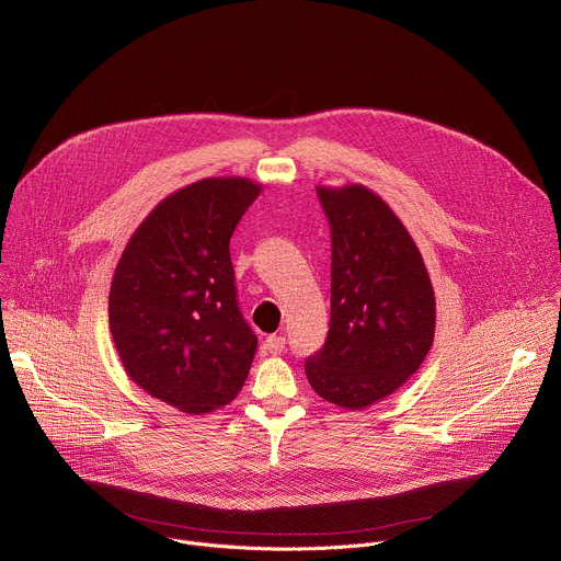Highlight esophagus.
I'll return each mask as SVG.
<instances>
[{
	"label": "esophagus",
	"instance_id": "1",
	"mask_svg": "<svg viewBox=\"0 0 561 561\" xmlns=\"http://www.w3.org/2000/svg\"><path fill=\"white\" fill-rule=\"evenodd\" d=\"M264 350H266L268 354H282V352L286 350V336H282V334H271V336H266Z\"/></svg>",
	"mask_w": 561,
	"mask_h": 561
}]
</instances>
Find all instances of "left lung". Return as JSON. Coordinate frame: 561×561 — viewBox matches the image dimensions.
<instances>
[{
  "mask_svg": "<svg viewBox=\"0 0 561 561\" xmlns=\"http://www.w3.org/2000/svg\"><path fill=\"white\" fill-rule=\"evenodd\" d=\"M330 225V328L306 358L312 390L363 410L399 390L425 360L436 330L434 288L419 247L363 184L317 186Z\"/></svg>",
  "mask_w": 561,
  "mask_h": 561,
  "instance_id": "obj_1",
  "label": "left lung"
}]
</instances>
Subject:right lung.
<instances>
[{
    "instance_id": "right-lung-1",
    "label": "right lung",
    "mask_w": 561,
    "mask_h": 561,
    "mask_svg": "<svg viewBox=\"0 0 561 561\" xmlns=\"http://www.w3.org/2000/svg\"><path fill=\"white\" fill-rule=\"evenodd\" d=\"M247 178H205L134 231L110 288V332L136 386L186 414L242 390L257 336L238 306L229 240L260 196Z\"/></svg>"
}]
</instances>
